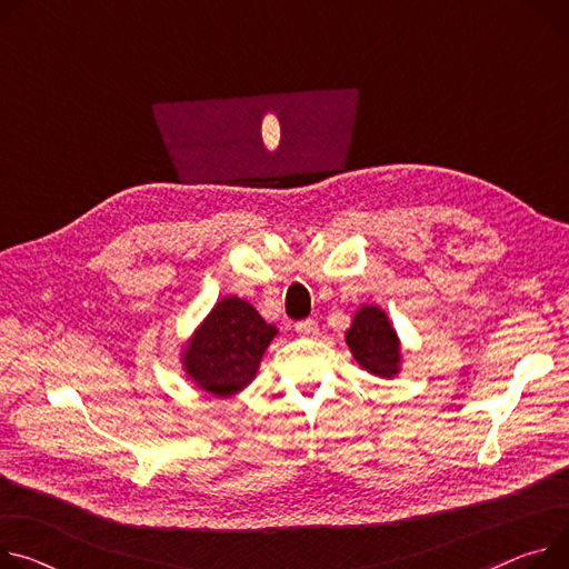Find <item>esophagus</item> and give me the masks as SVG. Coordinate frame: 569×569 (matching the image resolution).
I'll return each instance as SVG.
<instances>
[{"instance_id": "esophagus-1", "label": "esophagus", "mask_w": 569, "mask_h": 569, "mask_svg": "<svg viewBox=\"0 0 569 569\" xmlns=\"http://www.w3.org/2000/svg\"><path fill=\"white\" fill-rule=\"evenodd\" d=\"M296 332L305 339H315L319 335V323L315 319H308V321H300L296 323Z\"/></svg>"}]
</instances>
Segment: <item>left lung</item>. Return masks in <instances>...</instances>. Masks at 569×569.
<instances>
[{"label": "left lung", "instance_id": "left-lung-1", "mask_svg": "<svg viewBox=\"0 0 569 569\" xmlns=\"http://www.w3.org/2000/svg\"><path fill=\"white\" fill-rule=\"evenodd\" d=\"M346 346L371 376L391 380L401 373V339L380 305H362L356 312L346 330Z\"/></svg>", "mask_w": 569, "mask_h": 569}]
</instances>
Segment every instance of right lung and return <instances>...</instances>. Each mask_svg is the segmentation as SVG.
I'll return each mask as SVG.
<instances>
[{"label": "right lung", "mask_w": 569, "mask_h": 569, "mask_svg": "<svg viewBox=\"0 0 569 569\" xmlns=\"http://www.w3.org/2000/svg\"><path fill=\"white\" fill-rule=\"evenodd\" d=\"M278 328L239 296L218 300L182 346L187 378L209 397L232 399L257 376Z\"/></svg>", "instance_id": "right-lung-1"}]
</instances>
